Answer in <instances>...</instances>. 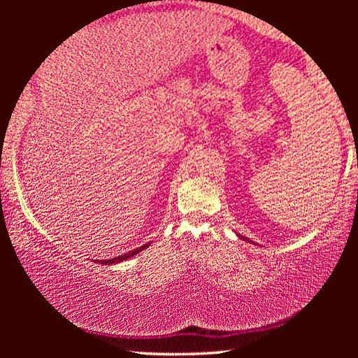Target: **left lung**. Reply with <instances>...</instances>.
Listing matches in <instances>:
<instances>
[{
  "instance_id": "left-lung-1",
  "label": "left lung",
  "mask_w": 358,
  "mask_h": 358,
  "mask_svg": "<svg viewBox=\"0 0 358 358\" xmlns=\"http://www.w3.org/2000/svg\"><path fill=\"white\" fill-rule=\"evenodd\" d=\"M241 238H243V240H248V238H245V237H241Z\"/></svg>"
}]
</instances>
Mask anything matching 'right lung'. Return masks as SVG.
I'll return each mask as SVG.
<instances>
[{
  "label": "right lung",
  "mask_w": 358,
  "mask_h": 358,
  "mask_svg": "<svg viewBox=\"0 0 358 358\" xmlns=\"http://www.w3.org/2000/svg\"><path fill=\"white\" fill-rule=\"evenodd\" d=\"M143 248H147V245H143V246H141V248H137V250H134V251H129V252H126V254H123V256H118V257H113V259H107V260H101V264H107V265H110V264H117V262H121V260H126V259H129V257H132V256H136L137 252H141Z\"/></svg>",
  "instance_id": "add662e5"
}]
</instances>
